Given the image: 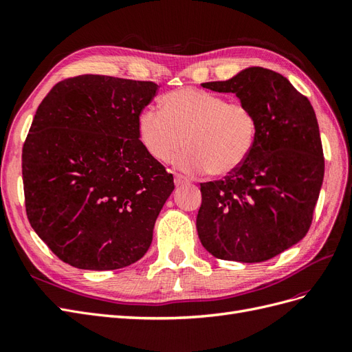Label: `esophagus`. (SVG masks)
Listing matches in <instances>:
<instances>
[{"mask_svg": "<svg viewBox=\"0 0 352 352\" xmlns=\"http://www.w3.org/2000/svg\"><path fill=\"white\" fill-rule=\"evenodd\" d=\"M188 184V179L184 177L182 175H175V185L180 186V185H185Z\"/></svg>", "mask_w": 352, "mask_h": 352, "instance_id": "esophagus-1", "label": "esophagus"}]
</instances>
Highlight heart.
Masks as SVG:
<instances>
[{
	"label": "heart",
	"mask_w": 352,
	"mask_h": 352,
	"mask_svg": "<svg viewBox=\"0 0 352 352\" xmlns=\"http://www.w3.org/2000/svg\"><path fill=\"white\" fill-rule=\"evenodd\" d=\"M138 135L145 151L158 163L176 160L186 173L223 177L232 175L248 158L257 119L242 102L194 88L177 89L162 98V111L146 107L138 117Z\"/></svg>",
	"instance_id": "1"
}]
</instances>
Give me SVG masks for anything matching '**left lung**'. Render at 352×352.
Returning <instances> with one entry per match:
<instances>
[{"mask_svg": "<svg viewBox=\"0 0 352 352\" xmlns=\"http://www.w3.org/2000/svg\"><path fill=\"white\" fill-rule=\"evenodd\" d=\"M202 88L235 94L254 111L257 136L236 172L201 184L199 241L220 260H270L300 242L311 225L324 176L314 109L280 73L263 67Z\"/></svg>", "mask_w": 352, "mask_h": 352, "instance_id": "obj_1", "label": "left lung"}]
</instances>
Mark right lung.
<instances>
[{
  "instance_id": "1",
  "label": "right lung",
  "mask_w": 352,
  "mask_h": 352,
  "mask_svg": "<svg viewBox=\"0 0 352 352\" xmlns=\"http://www.w3.org/2000/svg\"><path fill=\"white\" fill-rule=\"evenodd\" d=\"M154 82L82 74L42 100L23 145L30 226L60 260L116 270L141 260L173 192V175L145 151L138 117Z\"/></svg>"
}]
</instances>
